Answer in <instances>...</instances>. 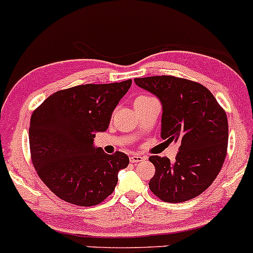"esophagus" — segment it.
<instances>
[{
    "label": "esophagus",
    "instance_id": "obj_1",
    "mask_svg": "<svg viewBox=\"0 0 253 253\" xmlns=\"http://www.w3.org/2000/svg\"><path fill=\"white\" fill-rule=\"evenodd\" d=\"M145 157H141L140 155H132L129 157V161L130 163H139V162L144 161Z\"/></svg>",
    "mask_w": 253,
    "mask_h": 253
}]
</instances>
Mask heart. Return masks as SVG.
I'll use <instances>...</instances> for the list:
<instances>
[{"label":"heart","instance_id":"obj_1","mask_svg":"<svg viewBox=\"0 0 253 253\" xmlns=\"http://www.w3.org/2000/svg\"><path fill=\"white\" fill-rule=\"evenodd\" d=\"M150 98H152V97H150V96H146V95H140V96H138L134 100V106L135 104H138V103H141V102H145V101H147V100H150Z\"/></svg>","mask_w":253,"mask_h":253}]
</instances>
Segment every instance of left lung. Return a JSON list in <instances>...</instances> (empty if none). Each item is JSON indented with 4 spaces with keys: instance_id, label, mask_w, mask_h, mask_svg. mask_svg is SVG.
Instances as JSON below:
<instances>
[{
    "instance_id": "8db88e82",
    "label": "left lung",
    "mask_w": 253,
    "mask_h": 253,
    "mask_svg": "<svg viewBox=\"0 0 253 253\" xmlns=\"http://www.w3.org/2000/svg\"><path fill=\"white\" fill-rule=\"evenodd\" d=\"M163 104L161 136L178 141L176 161L151 156L156 172L149 187L164 202L199 196L214 182L227 155L228 123L225 109L202 84L175 76L134 78Z\"/></svg>"
}]
</instances>
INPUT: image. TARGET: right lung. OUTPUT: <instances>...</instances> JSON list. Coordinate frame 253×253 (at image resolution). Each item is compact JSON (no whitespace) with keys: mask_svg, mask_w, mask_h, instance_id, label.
<instances>
[{"mask_svg":"<svg viewBox=\"0 0 253 253\" xmlns=\"http://www.w3.org/2000/svg\"><path fill=\"white\" fill-rule=\"evenodd\" d=\"M132 80L82 84L58 90L34 109L30 124L32 163L46 187L72 205L90 207L115 189L118 172L129 163L126 153L107 155L92 146L103 132Z\"/></svg>","mask_w":253,"mask_h":253,"instance_id":"obj_1","label":"right lung"}]
</instances>
